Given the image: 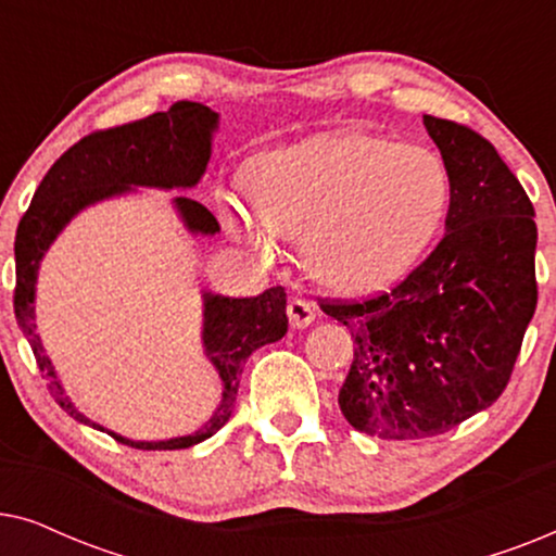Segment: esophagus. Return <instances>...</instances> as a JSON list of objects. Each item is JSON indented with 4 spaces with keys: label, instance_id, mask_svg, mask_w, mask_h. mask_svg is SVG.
I'll return each instance as SVG.
<instances>
[{
    "label": "esophagus",
    "instance_id": "34e87169",
    "mask_svg": "<svg viewBox=\"0 0 556 556\" xmlns=\"http://www.w3.org/2000/svg\"><path fill=\"white\" fill-rule=\"evenodd\" d=\"M314 318H316V311L311 303L301 301V299H293L291 303H288V321H291L293 329H306Z\"/></svg>",
    "mask_w": 556,
    "mask_h": 556
}]
</instances>
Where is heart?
I'll return each mask as SVG.
<instances>
[{
  "label": "heart",
  "mask_w": 556,
  "mask_h": 556,
  "mask_svg": "<svg viewBox=\"0 0 556 556\" xmlns=\"http://www.w3.org/2000/svg\"><path fill=\"white\" fill-rule=\"evenodd\" d=\"M447 194V172L432 151L339 131L261 159V223L238 200L225 204V215L238 240L261 255L276 250L273 232L303 240V261L318 283L362 295L413 268L443 223Z\"/></svg>",
  "instance_id": "1"
}]
</instances>
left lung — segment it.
I'll list each match as a JSON object with an SVG mask.
<instances>
[{"mask_svg": "<svg viewBox=\"0 0 556 556\" xmlns=\"http://www.w3.org/2000/svg\"><path fill=\"white\" fill-rule=\"evenodd\" d=\"M422 124L451 181L443 240L390 293L321 306L354 339L341 413L382 440L440 435L491 407L536 308V223L519 179L473 128Z\"/></svg>", "mask_w": 556, "mask_h": 556, "instance_id": "obj_1", "label": "left lung"}]
</instances>
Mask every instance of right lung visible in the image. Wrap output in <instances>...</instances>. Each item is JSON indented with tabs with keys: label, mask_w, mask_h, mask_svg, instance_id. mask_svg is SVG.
<instances>
[{
	"label": "right lung",
	"mask_w": 556,
	"mask_h": 556,
	"mask_svg": "<svg viewBox=\"0 0 556 556\" xmlns=\"http://www.w3.org/2000/svg\"><path fill=\"white\" fill-rule=\"evenodd\" d=\"M219 116L207 105L179 101L169 111H159L134 124L105 128L80 139L65 151L37 187L33 204L22 215L17 238H14V263H17V286H14V316L20 329L33 346L37 367L48 379V390L73 420L88 428L109 432L118 443L139 451H181L215 435L230 420L242 364L265 344L283 339L288 331L286 291L280 286L268 288L253 299H227V295L202 293L204 354L223 379V400L215 415L194 430L192 435L169 440H128L118 432L105 430L80 413L67 397L50 356L45 354L35 324V286L37 270L48 248L63 232V227L90 204L131 192L134 187L189 189L202 179L212 154V134ZM174 210L181 223L194 235H215L219 223L204 204L177 197Z\"/></svg>",
	"instance_id": "1"
}]
</instances>
